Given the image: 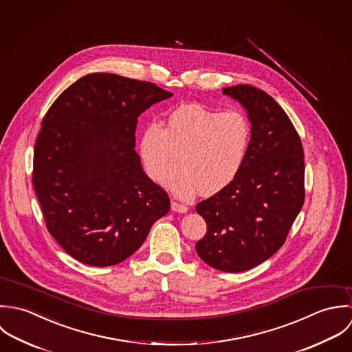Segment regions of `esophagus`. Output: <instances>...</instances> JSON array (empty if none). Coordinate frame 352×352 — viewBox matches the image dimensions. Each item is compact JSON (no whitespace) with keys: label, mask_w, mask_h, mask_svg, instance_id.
Listing matches in <instances>:
<instances>
[{"label":"esophagus","mask_w":352,"mask_h":352,"mask_svg":"<svg viewBox=\"0 0 352 352\" xmlns=\"http://www.w3.org/2000/svg\"><path fill=\"white\" fill-rule=\"evenodd\" d=\"M171 210L174 212H179V213H185L188 212V207L185 204H181V203H177V201H173L171 203Z\"/></svg>","instance_id":"34e87169"}]
</instances>
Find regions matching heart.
I'll list each match as a JSON object with an SVG mask.
<instances>
[{
    "label": "heart",
    "instance_id": "heart-1",
    "mask_svg": "<svg viewBox=\"0 0 352 352\" xmlns=\"http://www.w3.org/2000/svg\"><path fill=\"white\" fill-rule=\"evenodd\" d=\"M250 141V126L236 111L211 110L203 104H184L167 118L166 128L151 124L140 140L145 173L167 185L181 173L175 185L181 197L197 192L212 196L227 189L241 173Z\"/></svg>",
    "mask_w": 352,
    "mask_h": 352
}]
</instances>
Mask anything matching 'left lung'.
Masks as SVG:
<instances>
[{
	"label": "left lung",
	"mask_w": 352,
	"mask_h": 352,
	"mask_svg": "<svg viewBox=\"0 0 352 352\" xmlns=\"http://www.w3.org/2000/svg\"><path fill=\"white\" fill-rule=\"evenodd\" d=\"M248 111L250 141L243 167L196 211L207 232L196 252L210 267L243 272L274 256L305 201V162L298 132L278 102L248 84L223 88Z\"/></svg>",
	"instance_id": "1"
}]
</instances>
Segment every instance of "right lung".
I'll use <instances>...</instances> for the list:
<instances>
[{
  "label": "right lung",
  "instance_id": "right-lung-1",
  "mask_svg": "<svg viewBox=\"0 0 352 352\" xmlns=\"http://www.w3.org/2000/svg\"><path fill=\"white\" fill-rule=\"evenodd\" d=\"M171 96L149 81L91 73L43 117L32 185L49 232L74 260L122 263L170 210L167 193L142 171L135 135L141 113Z\"/></svg>",
  "mask_w": 352,
  "mask_h": 352
}]
</instances>
